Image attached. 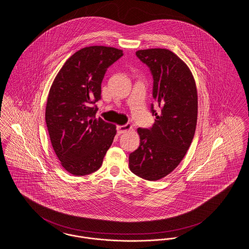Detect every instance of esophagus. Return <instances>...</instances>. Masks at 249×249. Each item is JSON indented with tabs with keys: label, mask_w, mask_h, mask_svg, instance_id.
Masks as SVG:
<instances>
[{
	"label": "esophagus",
	"mask_w": 249,
	"mask_h": 249,
	"mask_svg": "<svg viewBox=\"0 0 249 249\" xmlns=\"http://www.w3.org/2000/svg\"><path fill=\"white\" fill-rule=\"evenodd\" d=\"M132 129V125L130 124H126V125H122V126H117L116 130H117V134H121L126 133L127 131H130Z\"/></svg>",
	"instance_id": "obj_1"
}]
</instances>
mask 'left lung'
<instances>
[{
    "mask_svg": "<svg viewBox=\"0 0 249 249\" xmlns=\"http://www.w3.org/2000/svg\"><path fill=\"white\" fill-rule=\"evenodd\" d=\"M135 55L151 70L153 98L160 108L152 113V128H138V149L130 153L129 167L135 175L156 181L180 164L195 134L198 96L195 80L188 65L169 49L138 50Z\"/></svg>",
    "mask_w": 249,
    "mask_h": 249,
    "instance_id": "8db88e82",
    "label": "left lung"
}]
</instances>
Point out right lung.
<instances>
[{
	"label": "right lung",
	"mask_w": 249,
	"mask_h": 249,
	"mask_svg": "<svg viewBox=\"0 0 249 249\" xmlns=\"http://www.w3.org/2000/svg\"><path fill=\"white\" fill-rule=\"evenodd\" d=\"M123 56L120 49L89 46L63 64L49 91L45 121L61 166L73 175L97 171L116 134L115 126L96 118L107 68Z\"/></svg>",
	"instance_id": "add662e5"
}]
</instances>
